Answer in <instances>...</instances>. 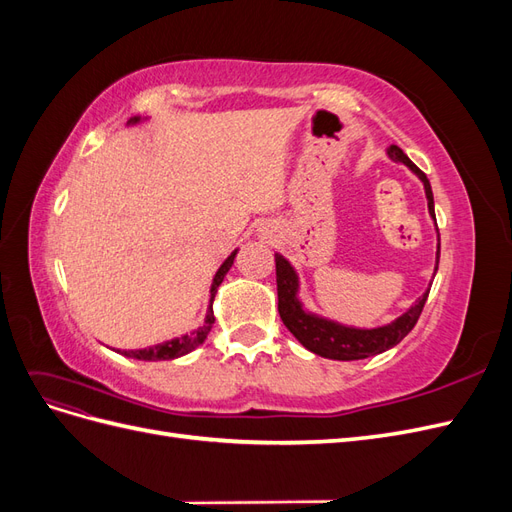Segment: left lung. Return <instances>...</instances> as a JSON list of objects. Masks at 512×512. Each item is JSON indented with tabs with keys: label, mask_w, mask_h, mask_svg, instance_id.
Returning <instances> with one entry per match:
<instances>
[{
	"label": "left lung",
	"mask_w": 512,
	"mask_h": 512,
	"mask_svg": "<svg viewBox=\"0 0 512 512\" xmlns=\"http://www.w3.org/2000/svg\"><path fill=\"white\" fill-rule=\"evenodd\" d=\"M386 153H389L391 160L406 164L412 173L423 181L429 215L436 220V211H433V192H431L427 175L397 145H391L386 149ZM438 262H440V245L436 254V271H438ZM275 275H277V309H280V316L286 324V329L297 337L309 352L333 361H359L397 346L401 339L414 329V324L418 316H421L425 301L429 297V288H427L423 292V297L418 299L406 314H401L391 324H384V327L354 329V327H346V324H339V322L305 312L303 303L297 297L299 275L282 254H275Z\"/></svg>",
	"instance_id": "1"
}]
</instances>
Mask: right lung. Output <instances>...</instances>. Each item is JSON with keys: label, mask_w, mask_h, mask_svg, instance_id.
Wrapping results in <instances>:
<instances>
[{"label": "right lung", "mask_w": 512, "mask_h": 512, "mask_svg": "<svg viewBox=\"0 0 512 512\" xmlns=\"http://www.w3.org/2000/svg\"><path fill=\"white\" fill-rule=\"evenodd\" d=\"M138 121H141V117H132L128 123H138ZM235 256H237V250L222 262V267L218 269V273H215V277H213L211 299H209V307H207V316H205L203 327H198L194 333L175 337V339H170V342H164V344H158V346H149V348H143V350H117V352L123 354V356H130V359H138V361H170V359H179V356L196 350L200 344L205 342L211 327H213L215 316H213L211 305H213V299H215V292H218V286L224 282L228 269L232 267V262H235Z\"/></svg>", "instance_id": "1"}]
</instances>
